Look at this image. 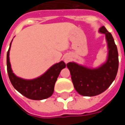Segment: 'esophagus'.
<instances>
[{"label": "esophagus", "instance_id": "esophagus-1", "mask_svg": "<svg viewBox=\"0 0 125 125\" xmlns=\"http://www.w3.org/2000/svg\"><path fill=\"white\" fill-rule=\"evenodd\" d=\"M64 61H65V63H68L69 61H70V58L69 57H65V59H64Z\"/></svg>", "mask_w": 125, "mask_h": 125}]
</instances>
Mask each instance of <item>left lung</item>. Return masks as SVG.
<instances>
[{"label": "left lung", "mask_w": 125, "mask_h": 125, "mask_svg": "<svg viewBox=\"0 0 125 125\" xmlns=\"http://www.w3.org/2000/svg\"><path fill=\"white\" fill-rule=\"evenodd\" d=\"M99 31L104 33L107 41L108 56L106 62L96 69L87 68L73 62L67 63L75 89L85 96H94L104 92L113 83L118 72V51L113 36L104 26Z\"/></svg>", "instance_id": "1"}]
</instances>
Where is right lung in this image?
<instances>
[{"mask_svg": "<svg viewBox=\"0 0 125 125\" xmlns=\"http://www.w3.org/2000/svg\"><path fill=\"white\" fill-rule=\"evenodd\" d=\"M9 49L7 52V72L11 84L21 94L31 100L45 99L52 96L54 91V86L61 70L65 68L63 61L52 66L45 73L34 80H24L18 78L12 73L9 61Z\"/></svg>", "mask_w": 125, "mask_h": 125, "instance_id": "1", "label": "right lung"}]
</instances>
